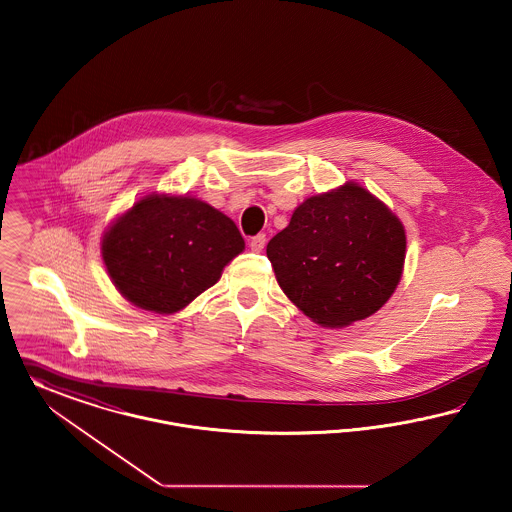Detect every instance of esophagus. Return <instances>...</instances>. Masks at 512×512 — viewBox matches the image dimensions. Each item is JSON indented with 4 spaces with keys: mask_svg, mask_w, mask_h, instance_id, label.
<instances>
[{
    "mask_svg": "<svg viewBox=\"0 0 512 512\" xmlns=\"http://www.w3.org/2000/svg\"><path fill=\"white\" fill-rule=\"evenodd\" d=\"M264 246H266V235L260 233V235H256V237L250 239V250H252V252H262Z\"/></svg>",
    "mask_w": 512,
    "mask_h": 512,
    "instance_id": "esophagus-1",
    "label": "esophagus"
}]
</instances>
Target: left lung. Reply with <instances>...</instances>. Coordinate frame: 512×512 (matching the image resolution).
Instances as JSON below:
<instances>
[{"label": "left lung", "mask_w": 512, "mask_h": 512, "mask_svg": "<svg viewBox=\"0 0 512 512\" xmlns=\"http://www.w3.org/2000/svg\"><path fill=\"white\" fill-rule=\"evenodd\" d=\"M277 283L298 310L322 327L370 318L403 275V223L362 185L306 198L268 243Z\"/></svg>", "instance_id": "left-lung-1"}]
</instances>
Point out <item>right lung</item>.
Here are the masks:
<instances>
[{
	"label": "right lung",
	"instance_id": "add662e5",
	"mask_svg": "<svg viewBox=\"0 0 512 512\" xmlns=\"http://www.w3.org/2000/svg\"><path fill=\"white\" fill-rule=\"evenodd\" d=\"M243 250L235 221L189 194H146L102 237L115 289L136 308L156 314L189 306Z\"/></svg>",
	"mask_w": 512,
	"mask_h": 512
}]
</instances>
